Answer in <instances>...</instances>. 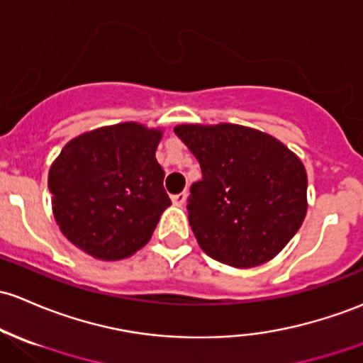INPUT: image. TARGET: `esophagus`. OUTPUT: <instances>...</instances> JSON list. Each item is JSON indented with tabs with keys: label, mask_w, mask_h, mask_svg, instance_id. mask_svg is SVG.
Wrapping results in <instances>:
<instances>
[{
	"label": "esophagus",
	"mask_w": 363,
	"mask_h": 363,
	"mask_svg": "<svg viewBox=\"0 0 363 363\" xmlns=\"http://www.w3.org/2000/svg\"><path fill=\"white\" fill-rule=\"evenodd\" d=\"M171 202H173L174 206H183L186 202V194L182 192L177 194V196H171Z\"/></svg>",
	"instance_id": "34e87169"
}]
</instances>
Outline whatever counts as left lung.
<instances>
[{
	"instance_id": "obj_1",
	"label": "left lung",
	"mask_w": 363,
	"mask_h": 363,
	"mask_svg": "<svg viewBox=\"0 0 363 363\" xmlns=\"http://www.w3.org/2000/svg\"><path fill=\"white\" fill-rule=\"evenodd\" d=\"M201 164L190 186L189 221L202 251L251 268L274 259L306 216V169L275 136L240 124H178Z\"/></svg>"
}]
</instances>
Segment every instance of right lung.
Here are the masks:
<instances>
[{"label":"right lung","instance_id":"right-lung-1","mask_svg":"<svg viewBox=\"0 0 363 363\" xmlns=\"http://www.w3.org/2000/svg\"><path fill=\"white\" fill-rule=\"evenodd\" d=\"M161 128L119 123L65 143L48 173L57 225L96 259L130 258L150 240L169 208L155 159Z\"/></svg>","mask_w":363,"mask_h":363}]
</instances>
